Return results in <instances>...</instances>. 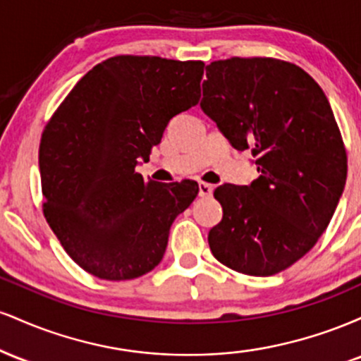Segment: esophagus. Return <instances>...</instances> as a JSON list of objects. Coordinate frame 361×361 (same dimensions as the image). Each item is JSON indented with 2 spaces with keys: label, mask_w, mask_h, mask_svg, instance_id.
Instances as JSON below:
<instances>
[{
  "label": "esophagus",
  "mask_w": 361,
  "mask_h": 361,
  "mask_svg": "<svg viewBox=\"0 0 361 361\" xmlns=\"http://www.w3.org/2000/svg\"><path fill=\"white\" fill-rule=\"evenodd\" d=\"M212 192H214L212 185L204 183V181H202V183H198V195H200V197H210Z\"/></svg>",
  "instance_id": "esophagus-1"
}]
</instances>
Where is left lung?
Segmentation results:
<instances>
[{"label":"left lung","mask_w":361,"mask_h":361,"mask_svg":"<svg viewBox=\"0 0 361 361\" xmlns=\"http://www.w3.org/2000/svg\"><path fill=\"white\" fill-rule=\"evenodd\" d=\"M200 109L259 176L214 192L222 221L212 255L231 270L270 276L312 250L346 183V151L324 91L299 66L233 57L207 66Z\"/></svg>","instance_id":"left-lung-1"}]
</instances>
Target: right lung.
Instances as JSON below:
<instances>
[{
	"instance_id": "right-lung-1",
	"label": "right lung",
	"mask_w": 361,
	"mask_h": 361,
	"mask_svg": "<svg viewBox=\"0 0 361 361\" xmlns=\"http://www.w3.org/2000/svg\"><path fill=\"white\" fill-rule=\"evenodd\" d=\"M202 61L117 56L94 66L45 127L39 149L44 215L62 247L103 280L154 270L197 181L135 171L175 115L200 100Z\"/></svg>"
}]
</instances>
